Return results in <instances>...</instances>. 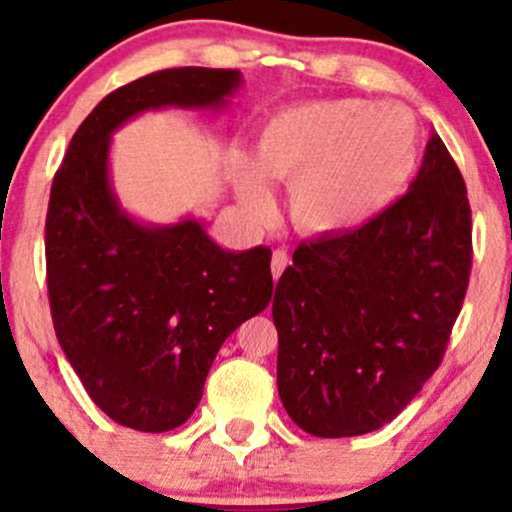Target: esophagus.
Returning <instances> with one entry per match:
<instances>
[{"label":"esophagus","mask_w":512,"mask_h":512,"mask_svg":"<svg viewBox=\"0 0 512 512\" xmlns=\"http://www.w3.org/2000/svg\"><path fill=\"white\" fill-rule=\"evenodd\" d=\"M287 265H289V255L285 250L272 252V265L270 267H272V277H275V280L282 275V272H285Z\"/></svg>","instance_id":"1"}]
</instances>
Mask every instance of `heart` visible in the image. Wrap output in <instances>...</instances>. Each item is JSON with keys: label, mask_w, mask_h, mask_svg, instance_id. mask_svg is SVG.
I'll return each instance as SVG.
<instances>
[{"label": "heart", "mask_w": 512, "mask_h": 512, "mask_svg": "<svg viewBox=\"0 0 512 512\" xmlns=\"http://www.w3.org/2000/svg\"><path fill=\"white\" fill-rule=\"evenodd\" d=\"M421 128L399 103L317 98L280 108L257 133V163L237 153L232 178L257 218L272 210L267 178L289 185V215L312 237H339L384 215L409 188Z\"/></svg>", "instance_id": "heart-1"}]
</instances>
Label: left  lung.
Instances as JSON below:
<instances>
[{"mask_svg": "<svg viewBox=\"0 0 512 512\" xmlns=\"http://www.w3.org/2000/svg\"><path fill=\"white\" fill-rule=\"evenodd\" d=\"M471 252L466 183L431 133L404 198L361 230L299 245L277 282L289 418L312 436L347 438L399 416L441 364Z\"/></svg>", "mask_w": 512, "mask_h": 512, "instance_id": "obj_1", "label": "left lung"}]
</instances>
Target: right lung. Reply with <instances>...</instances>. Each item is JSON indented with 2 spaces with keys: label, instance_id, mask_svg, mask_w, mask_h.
Returning a JSON list of instances; mask_svg holds the SVG:
<instances>
[{
  "label": "right lung",
  "instance_id": "right-lung-1",
  "mask_svg": "<svg viewBox=\"0 0 512 512\" xmlns=\"http://www.w3.org/2000/svg\"><path fill=\"white\" fill-rule=\"evenodd\" d=\"M232 69H165L121 86L86 116L51 183L46 277L56 339L108 418L163 433L203 396L220 347L272 299L270 247L223 250L203 220H136L111 183V136L146 111H223Z\"/></svg>",
  "mask_w": 512,
  "mask_h": 512
}]
</instances>
